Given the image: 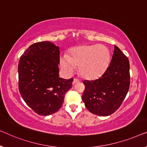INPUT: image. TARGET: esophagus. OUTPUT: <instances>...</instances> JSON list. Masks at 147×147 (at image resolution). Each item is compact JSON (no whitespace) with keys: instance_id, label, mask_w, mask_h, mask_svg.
<instances>
[{"instance_id":"esophagus-1","label":"esophagus","mask_w":147,"mask_h":147,"mask_svg":"<svg viewBox=\"0 0 147 147\" xmlns=\"http://www.w3.org/2000/svg\"><path fill=\"white\" fill-rule=\"evenodd\" d=\"M78 82H79V80L77 79V78H74L73 82V84L74 85V84H75L76 83H78Z\"/></svg>"}]
</instances>
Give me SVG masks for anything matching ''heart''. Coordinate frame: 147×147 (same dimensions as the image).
Listing matches in <instances>:
<instances>
[{
	"mask_svg": "<svg viewBox=\"0 0 147 147\" xmlns=\"http://www.w3.org/2000/svg\"><path fill=\"white\" fill-rule=\"evenodd\" d=\"M110 61V53L103 45L80 46L74 48L70 56L63 54L60 57V65L67 74H73L76 66H79V73L86 79H95L102 76Z\"/></svg>",
	"mask_w": 147,
	"mask_h": 147,
	"instance_id": "heart-1",
	"label": "heart"
}]
</instances>
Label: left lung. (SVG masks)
Segmentation results:
<instances>
[{
    "label": "left lung",
    "instance_id": "obj_1",
    "mask_svg": "<svg viewBox=\"0 0 147 147\" xmlns=\"http://www.w3.org/2000/svg\"><path fill=\"white\" fill-rule=\"evenodd\" d=\"M82 100L88 110L95 115L108 116L121 106L130 84L129 59L117 46L110 64L101 77L84 80Z\"/></svg>",
    "mask_w": 147,
    "mask_h": 147
}]
</instances>
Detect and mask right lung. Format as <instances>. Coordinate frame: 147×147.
<instances>
[{
	"mask_svg": "<svg viewBox=\"0 0 147 147\" xmlns=\"http://www.w3.org/2000/svg\"><path fill=\"white\" fill-rule=\"evenodd\" d=\"M59 47L49 41L34 43L26 50L18 63V86L26 104L40 115L57 111L73 78H60Z\"/></svg>",
	"mask_w": 147,
	"mask_h": 147,
	"instance_id": "1",
	"label": "right lung"
}]
</instances>
